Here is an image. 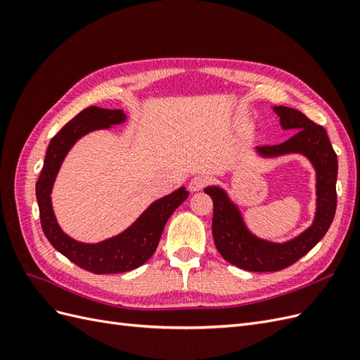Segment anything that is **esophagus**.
I'll use <instances>...</instances> for the list:
<instances>
[{"label": "esophagus", "mask_w": 360, "mask_h": 360, "mask_svg": "<svg viewBox=\"0 0 360 360\" xmlns=\"http://www.w3.org/2000/svg\"><path fill=\"white\" fill-rule=\"evenodd\" d=\"M205 183H207V179H205V177H202V176H195V177L191 179V181H189V191H191V192H198V191H201V189L205 186Z\"/></svg>", "instance_id": "esophagus-1"}]
</instances>
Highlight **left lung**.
<instances>
[{"mask_svg":"<svg viewBox=\"0 0 360 360\" xmlns=\"http://www.w3.org/2000/svg\"><path fill=\"white\" fill-rule=\"evenodd\" d=\"M282 130L294 132L285 143L255 147L261 159L288 155L307 158L315 171V212L311 225L285 242H271L249 230L238 205L224 188L207 186L213 200V240L217 252L228 263L248 271H278L296 263L328 233L336 210L338 158L324 127L288 106H271Z\"/></svg>","mask_w":360,"mask_h":360,"instance_id":"8db88e82","label":"left lung"}]
</instances>
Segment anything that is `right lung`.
Masks as SVG:
<instances>
[{
	"label": "right lung",
	"mask_w": 360,
	"mask_h": 360,
	"mask_svg": "<svg viewBox=\"0 0 360 360\" xmlns=\"http://www.w3.org/2000/svg\"><path fill=\"white\" fill-rule=\"evenodd\" d=\"M126 122L127 114L122 110L90 106L81 111L51 139L36 183L40 224L49 243L72 263L96 275L123 274L143 266L155 254L169 216L189 195L184 186L176 189L151 202L124 231L97 243L79 242L61 230L53 213L51 193L64 159L82 136Z\"/></svg>",
	"instance_id": "obj_1"
}]
</instances>
